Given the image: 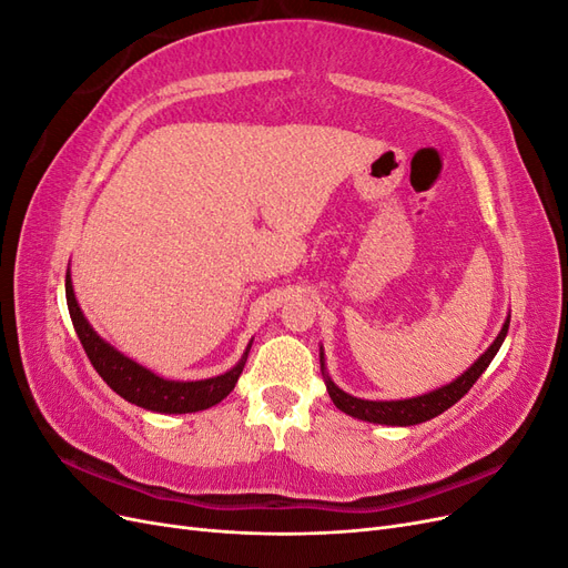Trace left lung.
Returning <instances> with one entry per match:
<instances>
[{
	"instance_id": "8db88e82",
	"label": "left lung",
	"mask_w": 568,
	"mask_h": 568,
	"mask_svg": "<svg viewBox=\"0 0 568 568\" xmlns=\"http://www.w3.org/2000/svg\"><path fill=\"white\" fill-rule=\"evenodd\" d=\"M509 329V317L505 320L500 334L490 343V348L480 355L476 363L464 372L462 376H457L455 382L445 384L432 393H424L417 395V398H407V400H363V398H355V395L341 390L332 379L329 374H326L324 367V353H320V363H322V376H324V384L326 390H329V398L334 400V405L346 412V415L355 417V419H363V422H372V424H386V426H415L422 422L434 419L438 415H443L445 409L453 407L459 398H464V393H469V388L476 384V379L480 374L486 372V367L490 365V359L500 351L503 341L507 336Z\"/></svg>"
}]
</instances>
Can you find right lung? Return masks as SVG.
I'll return each mask as SVG.
<instances>
[{
  "label": "right lung",
  "mask_w": 568,
  "mask_h": 568,
  "mask_svg": "<svg viewBox=\"0 0 568 568\" xmlns=\"http://www.w3.org/2000/svg\"><path fill=\"white\" fill-rule=\"evenodd\" d=\"M65 301H68V313H71V320L75 326V334L82 343L84 353H88L90 363L94 365L101 379H104L120 395V398H125L136 407L163 412V415H184V412L209 409L217 405L222 398H227L239 382V374L244 372L253 341L248 343L242 359H239V363L225 374L213 376V379H201V382H168L163 376L153 374L142 365H136L134 359L115 351L111 343H106L92 329V324L82 315L80 305L75 301L71 270L65 272Z\"/></svg>",
  "instance_id": "obj_1"
}]
</instances>
